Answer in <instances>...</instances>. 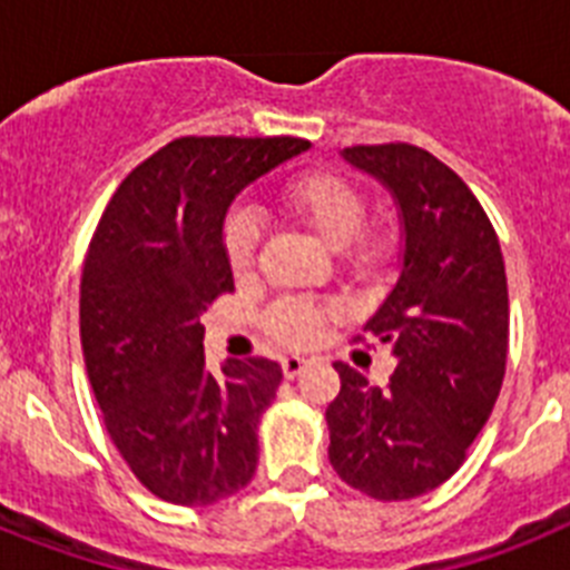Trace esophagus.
I'll return each mask as SVG.
<instances>
[{
  "label": "esophagus",
  "mask_w": 570,
  "mask_h": 570,
  "mask_svg": "<svg viewBox=\"0 0 570 570\" xmlns=\"http://www.w3.org/2000/svg\"><path fill=\"white\" fill-rule=\"evenodd\" d=\"M305 367H308V360H305V356H285V360H282V374H285V380H296Z\"/></svg>",
  "instance_id": "34e87169"
}]
</instances>
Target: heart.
<instances>
[{
  "label": "heart",
  "instance_id": "obj_1",
  "mask_svg": "<svg viewBox=\"0 0 570 570\" xmlns=\"http://www.w3.org/2000/svg\"><path fill=\"white\" fill-rule=\"evenodd\" d=\"M282 203L299 219L322 245L342 250L351 274L376 276L396 250V234L385 225L365 230L367 203L351 183L334 174H305L285 185ZM223 248L236 274H248L259 248V223L250 210H234L225 219ZM331 316L328 305L314 299L276 302L268 314V331L276 342L288 347H305L316 340L320 328Z\"/></svg>",
  "mask_w": 570,
  "mask_h": 570
}]
</instances>
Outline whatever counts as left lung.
<instances>
[{"label": "left lung", "mask_w": 570, "mask_h": 570, "mask_svg": "<svg viewBox=\"0 0 570 570\" xmlns=\"http://www.w3.org/2000/svg\"><path fill=\"white\" fill-rule=\"evenodd\" d=\"M351 168L374 176L400 214L402 262L365 331L391 342L385 387L336 362L325 411L328 460L374 500H411L451 480L493 411L505 376L508 282L500 239L465 183L416 145H356Z\"/></svg>", "instance_id": "8db88e82"}]
</instances>
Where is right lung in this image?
Masks as SVG:
<instances>
[{
  "label": "right lung",
  "mask_w": 570,
  "mask_h": 570,
  "mask_svg": "<svg viewBox=\"0 0 570 570\" xmlns=\"http://www.w3.org/2000/svg\"><path fill=\"white\" fill-rule=\"evenodd\" d=\"M294 136H183L136 165L90 239L79 288L85 367L136 480L174 505H214L250 482L256 425L282 367L205 365L203 311L234 291L223 228L259 176L305 154Z\"/></svg>",
  "instance_id": "obj_1"
}]
</instances>
